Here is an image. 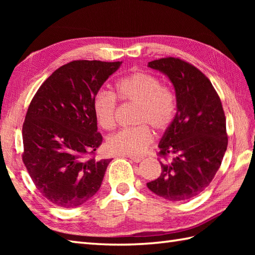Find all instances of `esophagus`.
<instances>
[{"label":"esophagus","mask_w":255,"mask_h":255,"mask_svg":"<svg viewBox=\"0 0 255 255\" xmlns=\"http://www.w3.org/2000/svg\"><path fill=\"white\" fill-rule=\"evenodd\" d=\"M129 159H131L133 162H136V163H139V162L142 161V156H128Z\"/></svg>","instance_id":"esophagus-1"}]
</instances>
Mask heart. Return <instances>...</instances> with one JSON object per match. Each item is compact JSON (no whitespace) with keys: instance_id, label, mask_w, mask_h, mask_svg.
Instances as JSON below:
<instances>
[{"instance_id":"heart-1","label":"heart","mask_w":255,"mask_h":255,"mask_svg":"<svg viewBox=\"0 0 255 255\" xmlns=\"http://www.w3.org/2000/svg\"><path fill=\"white\" fill-rule=\"evenodd\" d=\"M116 94L122 101L138 104L137 127L125 128L107 139L106 148L112 153L122 155L142 154L152 142L151 126L163 131L170 126L176 113L175 97L162 86L160 80L147 72L126 75L116 83ZM93 110L96 121L102 128L111 130L115 126L116 97L107 91H99L94 96Z\"/></svg>"}]
</instances>
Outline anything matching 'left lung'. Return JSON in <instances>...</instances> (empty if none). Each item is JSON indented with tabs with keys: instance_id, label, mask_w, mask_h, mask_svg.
<instances>
[{
	"instance_id": "obj_1",
	"label": "left lung",
	"mask_w": 255,
	"mask_h": 255,
	"mask_svg": "<svg viewBox=\"0 0 255 255\" xmlns=\"http://www.w3.org/2000/svg\"><path fill=\"white\" fill-rule=\"evenodd\" d=\"M148 67L171 81L176 114L159 143L160 154H172V162H160L161 175L147 186L171 202L191 199L213 181L227 150L223 105L210 81L192 64L170 57Z\"/></svg>"
}]
</instances>
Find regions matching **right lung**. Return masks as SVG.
Returning <instances> with one entry per match:
<instances>
[{"instance_id": "obj_1", "label": "right lung", "mask_w": 255, "mask_h": 255, "mask_svg": "<svg viewBox=\"0 0 255 255\" xmlns=\"http://www.w3.org/2000/svg\"><path fill=\"white\" fill-rule=\"evenodd\" d=\"M122 61L78 60L56 70L37 91L23 125V161L42 196L75 208L99 191L111 160L85 159L102 144L94 96Z\"/></svg>"}]
</instances>
